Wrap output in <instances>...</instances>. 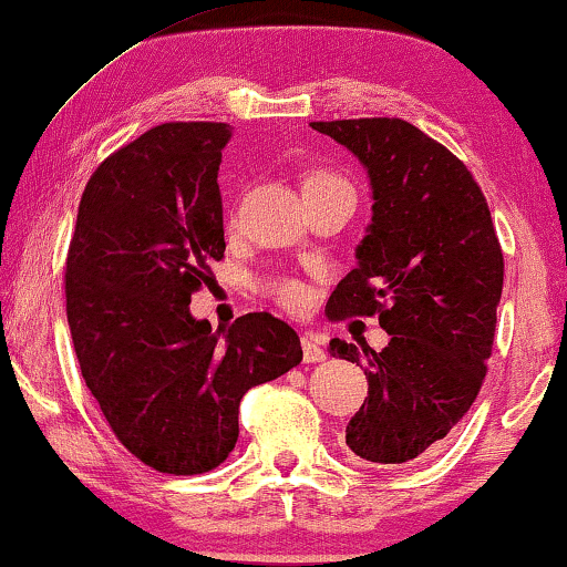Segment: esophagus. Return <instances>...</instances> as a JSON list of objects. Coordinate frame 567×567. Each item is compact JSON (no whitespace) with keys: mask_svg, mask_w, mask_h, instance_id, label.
I'll use <instances>...</instances> for the list:
<instances>
[{"mask_svg":"<svg viewBox=\"0 0 567 567\" xmlns=\"http://www.w3.org/2000/svg\"><path fill=\"white\" fill-rule=\"evenodd\" d=\"M301 353H305V363H320L328 359V353H324V348L317 343L312 336H305L301 338Z\"/></svg>","mask_w":567,"mask_h":567,"instance_id":"obj_1","label":"esophagus"}]
</instances>
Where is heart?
I'll return each mask as SVG.
<instances>
[{"label":"heart","instance_id":"heart-1","mask_svg":"<svg viewBox=\"0 0 567 567\" xmlns=\"http://www.w3.org/2000/svg\"><path fill=\"white\" fill-rule=\"evenodd\" d=\"M315 190L353 193L351 183H348L343 175H338L336 169H328V167L307 169V173L301 175V196H305V193H315ZM229 221H235V208H229ZM266 293L278 301V307L289 309V312H301V309H307V305H309L307 286L301 284L299 278H291V276H278V278H274V281H268Z\"/></svg>","mask_w":567,"mask_h":567}]
</instances>
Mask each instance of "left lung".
<instances>
[{"label":"left lung","instance_id":"left-lung-1","mask_svg":"<svg viewBox=\"0 0 567 567\" xmlns=\"http://www.w3.org/2000/svg\"><path fill=\"white\" fill-rule=\"evenodd\" d=\"M369 169L374 216L359 266L328 301L330 320L379 317L382 351L330 340L367 374L369 398L346 429L359 462L405 464L444 444L467 415L493 353L503 250L475 177L402 118L315 121Z\"/></svg>","mask_w":567,"mask_h":567}]
</instances>
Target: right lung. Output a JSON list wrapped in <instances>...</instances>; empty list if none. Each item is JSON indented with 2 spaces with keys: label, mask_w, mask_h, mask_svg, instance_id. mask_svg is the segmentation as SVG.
<instances>
[{
  "label": "right lung",
  "mask_w": 567,
  "mask_h": 567,
  "mask_svg": "<svg viewBox=\"0 0 567 567\" xmlns=\"http://www.w3.org/2000/svg\"><path fill=\"white\" fill-rule=\"evenodd\" d=\"M231 126L162 123L100 162L66 255V320L115 439L167 475H204L239 436V400L301 361L268 312L212 332L190 297L224 258L219 175Z\"/></svg>",
  "instance_id": "1"
}]
</instances>
